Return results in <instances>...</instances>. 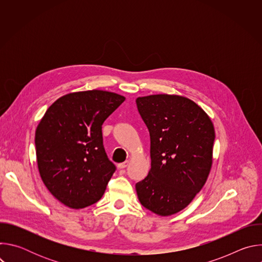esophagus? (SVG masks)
I'll return each mask as SVG.
<instances>
[{
  "label": "esophagus",
  "mask_w": 262,
  "mask_h": 262,
  "mask_svg": "<svg viewBox=\"0 0 262 262\" xmlns=\"http://www.w3.org/2000/svg\"><path fill=\"white\" fill-rule=\"evenodd\" d=\"M127 165H128V161H125V162H123V163H120V164L118 165V168L124 169V168L127 167Z\"/></svg>",
  "instance_id": "obj_1"
}]
</instances>
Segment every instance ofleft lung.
Returning <instances> with one entry per match:
<instances>
[{
  "label": "left lung",
  "instance_id": "obj_1",
  "mask_svg": "<svg viewBox=\"0 0 262 262\" xmlns=\"http://www.w3.org/2000/svg\"><path fill=\"white\" fill-rule=\"evenodd\" d=\"M150 135L151 169L137 182L141 204L160 215L188 206L201 191L212 164L214 128L191 99L168 94L138 97Z\"/></svg>",
  "mask_w": 262,
  "mask_h": 262
}]
</instances>
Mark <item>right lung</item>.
<instances>
[{
	"mask_svg": "<svg viewBox=\"0 0 262 262\" xmlns=\"http://www.w3.org/2000/svg\"><path fill=\"white\" fill-rule=\"evenodd\" d=\"M124 100L101 90L69 93L48 108L37 126L41 179L64 205L84 208L102 197L116 166L105 154L101 126Z\"/></svg>",
	"mask_w": 262,
	"mask_h": 262,
	"instance_id": "obj_1",
	"label": "right lung"
}]
</instances>
